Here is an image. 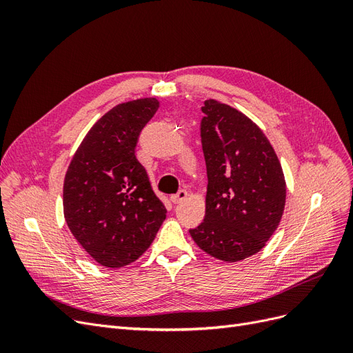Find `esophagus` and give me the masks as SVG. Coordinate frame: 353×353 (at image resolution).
I'll return each mask as SVG.
<instances>
[{
    "label": "esophagus",
    "instance_id": "1",
    "mask_svg": "<svg viewBox=\"0 0 353 353\" xmlns=\"http://www.w3.org/2000/svg\"><path fill=\"white\" fill-rule=\"evenodd\" d=\"M187 196H188V193H187V190H184V188H181L176 194H174L172 196V201L175 203V205H178V203H181V201H184L185 199H187Z\"/></svg>",
    "mask_w": 353,
    "mask_h": 353
}]
</instances>
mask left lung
I'll return each instance as SVG.
<instances>
[{"mask_svg":"<svg viewBox=\"0 0 353 353\" xmlns=\"http://www.w3.org/2000/svg\"><path fill=\"white\" fill-rule=\"evenodd\" d=\"M201 110L206 215L190 234L213 258L243 261L263 248L281 221L283 169L268 138L248 116L216 100H206Z\"/></svg>","mask_w":353,"mask_h":353,"instance_id":"8db88e82","label":"left lung"}]
</instances>
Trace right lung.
<instances>
[{"instance_id": "obj_1", "label": "right lung", "mask_w": 353, "mask_h": 353, "mask_svg": "<svg viewBox=\"0 0 353 353\" xmlns=\"http://www.w3.org/2000/svg\"><path fill=\"white\" fill-rule=\"evenodd\" d=\"M159 109L156 99L116 105L97 121L74 153L63 187L73 237L100 265L121 268L148 249L166 218L135 145Z\"/></svg>"}]
</instances>
